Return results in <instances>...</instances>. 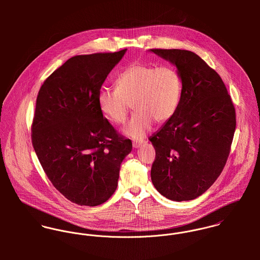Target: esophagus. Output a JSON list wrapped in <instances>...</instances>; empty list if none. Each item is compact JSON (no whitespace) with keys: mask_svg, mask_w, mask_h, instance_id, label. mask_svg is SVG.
<instances>
[{"mask_svg":"<svg viewBox=\"0 0 260 260\" xmlns=\"http://www.w3.org/2000/svg\"><path fill=\"white\" fill-rule=\"evenodd\" d=\"M143 143H144L143 140H136V141H133V147H134V148H139Z\"/></svg>","mask_w":260,"mask_h":260,"instance_id":"esophagus-1","label":"esophagus"}]
</instances>
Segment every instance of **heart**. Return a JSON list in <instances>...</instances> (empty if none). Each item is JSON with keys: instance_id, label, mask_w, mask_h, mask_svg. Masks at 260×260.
I'll use <instances>...</instances> for the list:
<instances>
[{"instance_id": "heart-1", "label": "heart", "mask_w": 260, "mask_h": 260, "mask_svg": "<svg viewBox=\"0 0 260 260\" xmlns=\"http://www.w3.org/2000/svg\"><path fill=\"white\" fill-rule=\"evenodd\" d=\"M115 84L116 89L99 91L100 110L112 122L121 124L132 103L135 112L123 132L136 139L145 136L154 120L168 121L177 110L182 95V78L173 66L134 63L118 75Z\"/></svg>"}]
</instances>
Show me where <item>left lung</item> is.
I'll use <instances>...</instances> for the list:
<instances>
[{"label": "left lung", "mask_w": 260, "mask_h": 260, "mask_svg": "<svg viewBox=\"0 0 260 260\" xmlns=\"http://www.w3.org/2000/svg\"><path fill=\"white\" fill-rule=\"evenodd\" d=\"M182 78L174 115L149 140L156 151L151 180L173 201L203 194L222 172L232 143L235 109L222 79L198 55L179 49H151Z\"/></svg>", "instance_id": "8db88e82"}]
</instances>
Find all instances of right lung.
<instances>
[{
    "label": "right lung",
    "instance_id": "add662e5",
    "mask_svg": "<svg viewBox=\"0 0 260 260\" xmlns=\"http://www.w3.org/2000/svg\"><path fill=\"white\" fill-rule=\"evenodd\" d=\"M127 49L67 60L40 88L32 143L54 187L78 205L97 206L115 192L132 142L103 117L98 93Z\"/></svg>",
    "mask_w": 260,
    "mask_h": 260
}]
</instances>
